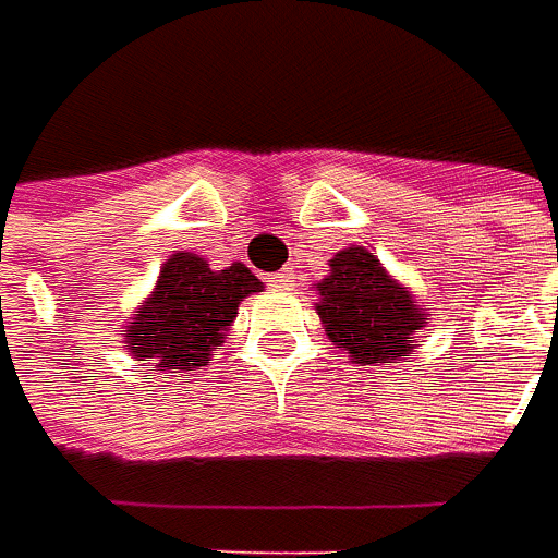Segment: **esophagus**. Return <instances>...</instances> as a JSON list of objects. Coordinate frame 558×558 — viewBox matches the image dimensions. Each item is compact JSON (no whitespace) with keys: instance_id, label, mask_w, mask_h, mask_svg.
I'll return each instance as SVG.
<instances>
[{"instance_id":"1","label":"esophagus","mask_w":558,"mask_h":558,"mask_svg":"<svg viewBox=\"0 0 558 558\" xmlns=\"http://www.w3.org/2000/svg\"><path fill=\"white\" fill-rule=\"evenodd\" d=\"M291 276H294V269L286 267V269H279V272H272V276H269V282H272L276 289H286V286L291 282Z\"/></svg>"}]
</instances>
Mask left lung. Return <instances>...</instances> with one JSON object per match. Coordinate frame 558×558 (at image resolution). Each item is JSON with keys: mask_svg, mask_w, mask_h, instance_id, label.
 <instances>
[{"mask_svg": "<svg viewBox=\"0 0 558 558\" xmlns=\"http://www.w3.org/2000/svg\"><path fill=\"white\" fill-rule=\"evenodd\" d=\"M319 319L335 344L354 363L385 366L410 354L413 332L422 329L418 304L381 269L378 257L348 247L332 257V272L319 286Z\"/></svg>", "mask_w": 558, "mask_h": 558, "instance_id": "8db88e82", "label": "left lung"}]
</instances>
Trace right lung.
I'll use <instances>...</instances> for the list:
<instances>
[{
    "label": "right lung",
    "mask_w": 558,
    "mask_h": 558,
    "mask_svg": "<svg viewBox=\"0 0 558 558\" xmlns=\"http://www.w3.org/2000/svg\"><path fill=\"white\" fill-rule=\"evenodd\" d=\"M260 289V279L245 264L214 272L204 257L173 254L158 276V289L126 326L123 341L133 356L189 373L210 360L235 319L239 301Z\"/></svg>",
    "instance_id": "right-lung-1"
}]
</instances>
